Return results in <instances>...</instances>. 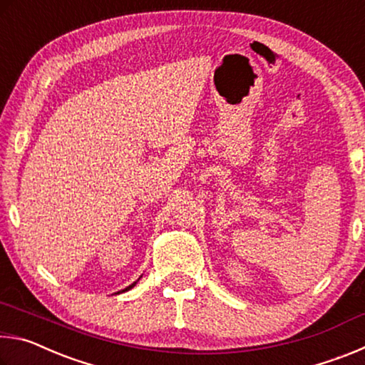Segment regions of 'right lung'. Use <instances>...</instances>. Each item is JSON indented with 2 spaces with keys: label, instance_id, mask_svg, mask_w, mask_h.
<instances>
[{
  "label": "right lung",
  "instance_id": "add662e5",
  "mask_svg": "<svg viewBox=\"0 0 365 365\" xmlns=\"http://www.w3.org/2000/svg\"><path fill=\"white\" fill-rule=\"evenodd\" d=\"M140 279H141V277H140ZM140 279H138V280H140ZM138 280H137V282H138ZM137 282H133V283H132V285H128L127 288H123V289H120V292H117L115 294H119V293H125V292H128V289H132V288H133L135 285H137Z\"/></svg>",
  "mask_w": 365,
  "mask_h": 365
}]
</instances>
